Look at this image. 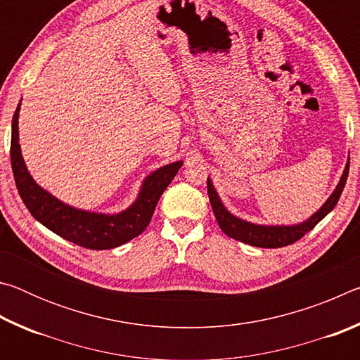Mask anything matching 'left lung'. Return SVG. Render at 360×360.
Here are the masks:
<instances>
[{
  "label": "left lung",
  "instance_id": "left-lung-1",
  "mask_svg": "<svg viewBox=\"0 0 360 360\" xmlns=\"http://www.w3.org/2000/svg\"><path fill=\"white\" fill-rule=\"evenodd\" d=\"M348 173H349V158L348 163H346V168L343 172V176L338 182L337 188H335L333 193L328 197L327 202L321 206V210L318 212L298 225H255L251 222L241 221V219L235 217L233 214L225 210V206L222 205L221 198H219L217 192L212 187V182L208 178V197H210V203L212 206V211H214L216 221L219 224V227L224 231L225 235L230 236V238L238 240L241 243H246V245H251L255 248H283V246H289L292 243H295L304 236V233H308L309 230H313L316 225H318L322 219H324L328 212H330L335 205L338 203L340 195L343 192V188L346 186V179H348Z\"/></svg>",
  "mask_w": 360,
  "mask_h": 360
}]
</instances>
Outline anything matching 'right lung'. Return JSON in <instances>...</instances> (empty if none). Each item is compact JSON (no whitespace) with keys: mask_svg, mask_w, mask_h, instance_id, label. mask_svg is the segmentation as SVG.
<instances>
[{"mask_svg":"<svg viewBox=\"0 0 360 360\" xmlns=\"http://www.w3.org/2000/svg\"><path fill=\"white\" fill-rule=\"evenodd\" d=\"M19 111L20 105L12 117L11 165L22 202L36 221L62 238L96 251L117 248L141 235L150 222L162 193L179 172L182 162L169 163L148 176L136 202L119 214H96L71 208L41 188L30 176L19 144Z\"/></svg>","mask_w":360,"mask_h":360,"instance_id":"right-lung-1","label":"right lung"}]
</instances>
